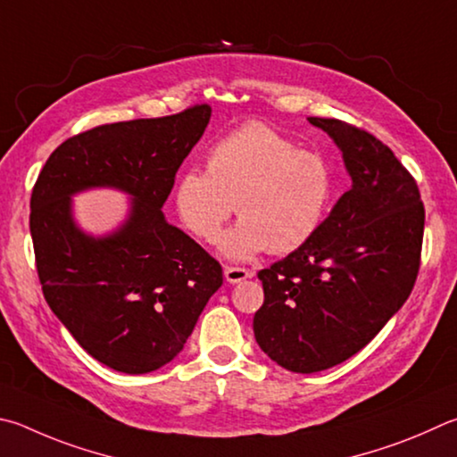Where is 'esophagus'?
<instances>
[{
    "instance_id": "esophagus-1",
    "label": "esophagus",
    "mask_w": 457,
    "mask_h": 457,
    "mask_svg": "<svg viewBox=\"0 0 457 457\" xmlns=\"http://www.w3.org/2000/svg\"><path fill=\"white\" fill-rule=\"evenodd\" d=\"M223 276H226V281H229V284H239V281L252 278V271L245 268H231V265H228V268L223 270Z\"/></svg>"
}]
</instances>
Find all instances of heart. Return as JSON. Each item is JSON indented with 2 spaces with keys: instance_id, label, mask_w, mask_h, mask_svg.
Wrapping results in <instances>:
<instances>
[{
  "instance_id": "b5f03b06",
  "label": "heart",
  "mask_w": 457,
  "mask_h": 457,
  "mask_svg": "<svg viewBox=\"0 0 457 457\" xmlns=\"http://www.w3.org/2000/svg\"><path fill=\"white\" fill-rule=\"evenodd\" d=\"M334 170L320 154L300 149L262 121L228 131L207 152V170L187 168L173 204L189 234L213 244L234 210L242 220L221 239L231 260L270 247L300 250L318 234L334 200Z\"/></svg>"
}]
</instances>
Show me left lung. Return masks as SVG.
Returning <instances> with one entry per match:
<instances>
[{
    "mask_svg": "<svg viewBox=\"0 0 457 457\" xmlns=\"http://www.w3.org/2000/svg\"><path fill=\"white\" fill-rule=\"evenodd\" d=\"M342 152L352 187L308 244L262 270L253 334L263 353L313 373L366 347L411 294L424 239V204L392 149L350 123L308 118Z\"/></svg>",
    "mask_w": 457,
    "mask_h": 457,
    "instance_id": "1",
    "label": "left lung"
}]
</instances>
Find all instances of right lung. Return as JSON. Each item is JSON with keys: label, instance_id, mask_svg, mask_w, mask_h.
<instances>
[{"label": "right lung", "instance_id": "obj_1", "mask_svg": "<svg viewBox=\"0 0 457 457\" xmlns=\"http://www.w3.org/2000/svg\"><path fill=\"white\" fill-rule=\"evenodd\" d=\"M210 118L202 104L84 131L49 155L33 186L29 231L46 302L115 371L147 373L176 358L223 284L221 265L162 212ZM94 187L132 197L127 221L102 238L72 220L71 195Z\"/></svg>", "mask_w": 457, "mask_h": 457}]
</instances>
